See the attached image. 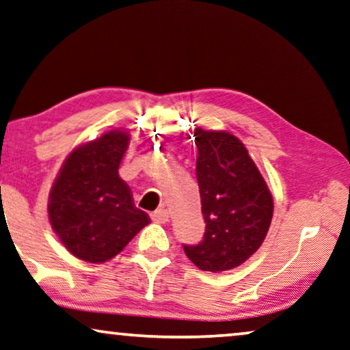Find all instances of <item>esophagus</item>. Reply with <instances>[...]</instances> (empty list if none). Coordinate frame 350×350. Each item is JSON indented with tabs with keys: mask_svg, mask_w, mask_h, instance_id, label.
Segmentation results:
<instances>
[{
	"mask_svg": "<svg viewBox=\"0 0 350 350\" xmlns=\"http://www.w3.org/2000/svg\"><path fill=\"white\" fill-rule=\"evenodd\" d=\"M151 219L154 222H158V224H165L167 221H169V211L165 208H161V210H156L154 213H151Z\"/></svg>",
	"mask_w": 350,
	"mask_h": 350,
	"instance_id": "obj_1",
	"label": "esophagus"
}]
</instances>
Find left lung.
Masks as SVG:
<instances>
[{
    "label": "left lung",
    "instance_id": "8db88e82",
    "mask_svg": "<svg viewBox=\"0 0 350 350\" xmlns=\"http://www.w3.org/2000/svg\"><path fill=\"white\" fill-rule=\"evenodd\" d=\"M204 240L183 245L204 271L232 270L259 250L270 229L273 197L245 145L224 131H194Z\"/></svg>",
    "mask_w": 350,
    "mask_h": 350
}]
</instances>
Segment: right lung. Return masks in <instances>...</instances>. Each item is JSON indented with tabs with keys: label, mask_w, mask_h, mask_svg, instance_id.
Here are the masks:
<instances>
[{
	"label": "right lung",
	"mask_w": 350,
	"mask_h": 350,
	"mask_svg": "<svg viewBox=\"0 0 350 350\" xmlns=\"http://www.w3.org/2000/svg\"><path fill=\"white\" fill-rule=\"evenodd\" d=\"M128 145L129 134L115 129L77 146L50 189V224L77 259L90 263L113 259L150 224L118 175Z\"/></svg>",
	"instance_id": "obj_1"
}]
</instances>
